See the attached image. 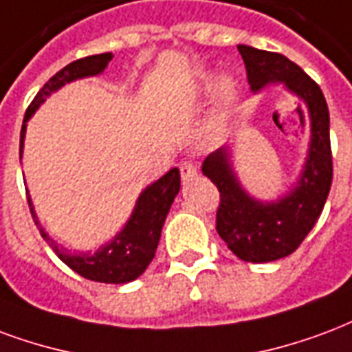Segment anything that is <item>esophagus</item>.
Instances as JSON below:
<instances>
[{"instance_id": "34e87169", "label": "esophagus", "mask_w": 352, "mask_h": 352, "mask_svg": "<svg viewBox=\"0 0 352 352\" xmlns=\"http://www.w3.org/2000/svg\"><path fill=\"white\" fill-rule=\"evenodd\" d=\"M179 169H181V177H183L184 183H190V181H194V179H196L197 175L196 162H192V160H184V162H181Z\"/></svg>"}]
</instances>
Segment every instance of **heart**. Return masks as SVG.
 Wrapping results in <instances>:
<instances>
[{
    "instance_id": "heart-1",
    "label": "heart",
    "mask_w": 352,
    "mask_h": 352,
    "mask_svg": "<svg viewBox=\"0 0 352 352\" xmlns=\"http://www.w3.org/2000/svg\"><path fill=\"white\" fill-rule=\"evenodd\" d=\"M205 83H207V87H212V85H214V80H212V78H205Z\"/></svg>"
}]
</instances>
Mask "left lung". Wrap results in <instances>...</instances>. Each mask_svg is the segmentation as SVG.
<instances>
[{"label": "left lung", "mask_w": 352, "mask_h": 352, "mask_svg": "<svg viewBox=\"0 0 352 352\" xmlns=\"http://www.w3.org/2000/svg\"><path fill=\"white\" fill-rule=\"evenodd\" d=\"M236 48L252 89L259 91L267 83L283 82L287 89L304 98L311 116V143L306 169L298 186L280 201L252 199L229 168L226 149L216 151L203 162V173L220 192V205L216 210L218 235L242 261L269 263L293 254L300 246L327 203L334 171L329 106L321 87L285 56L244 44Z\"/></svg>", "instance_id": "1"}]
</instances>
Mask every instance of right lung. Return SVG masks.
Here are the masks:
<instances>
[{"mask_svg": "<svg viewBox=\"0 0 352 352\" xmlns=\"http://www.w3.org/2000/svg\"><path fill=\"white\" fill-rule=\"evenodd\" d=\"M110 52L82 57V59H76V61L63 67L44 83L43 89L38 91L35 98L31 100L28 110H25V116H23L22 132H20V156H22L23 136H25V121L44 102V98L59 89L65 83L72 82V80L83 76H95L98 72H102L106 65L110 63ZM179 188H181L179 169H169L162 179H158L156 183L143 190L136 203V209L132 212V218L124 226L123 231L110 244H106L104 248L95 252L93 256L91 254H70V252H67V248L59 246L41 228L30 197H28V205H30L33 222L41 231L43 239L48 242V246L56 252L57 257L67 267H70L76 274L83 276L87 280H93V282L126 283L136 280L138 276H142L145 269L149 267V263L153 261L166 216H168L171 203L179 194Z\"/></svg>", "mask_w": 352, "mask_h": 352, "instance_id": "obj_1", "label": "right lung"}]
</instances>
